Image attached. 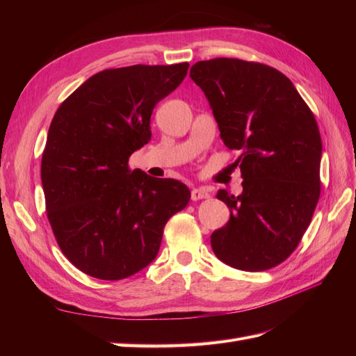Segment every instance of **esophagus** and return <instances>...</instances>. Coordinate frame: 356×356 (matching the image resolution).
Instances as JSON below:
<instances>
[{"mask_svg": "<svg viewBox=\"0 0 356 356\" xmlns=\"http://www.w3.org/2000/svg\"><path fill=\"white\" fill-rule=\"evenodd\" d=\"M209 195V190L207 187H196L191 190V199L193 200H200V199H208Z\"/></svg>", "mask_w": 356, "mask_h": 356, "instance_id": "34e87169", "label": "esophagus"}]
</instances>
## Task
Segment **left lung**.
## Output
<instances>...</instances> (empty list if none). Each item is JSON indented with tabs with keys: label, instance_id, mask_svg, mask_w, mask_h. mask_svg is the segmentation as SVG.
<instances>
[{
	"label": "left lung",
	"instance_id": "1",
	"mask_svg": "<svg viewBox=\"0 0 356 356\" xmlns=\"http://www.w3.org/2000/svg\"><path fill=\"white\" fill-rule=\"evenodd\" d=\"M190 77L225 147L241 152L233 165L243 191H218L230 220L211 234L213 254L239 270H267L293 254L316 208L322 141L315 115L286 75L263 63L200 60Z\"/></svg>",
	"mask_w": 356,
	"mask_h": 356
}]
</instances>
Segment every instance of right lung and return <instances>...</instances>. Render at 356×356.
<instances>
[{"label":"right lung","mask_w":356,"mask_h":356,"mask_svg":"<svg viewBox=\"0 0 356 356\" xmlns=\"http://www.w3.org/2000/svg\"><path fill=\"white\" fill-rule=\"evenodd\" d=\"M188 63L132 65L92 75L60 104L41 160L47 217L63 255L83 273L118 281L152 263L172 215L191 193L129 169L152 139L149 118Z\"/></svg>","instance_id":"add662e5"}]
</instances>
